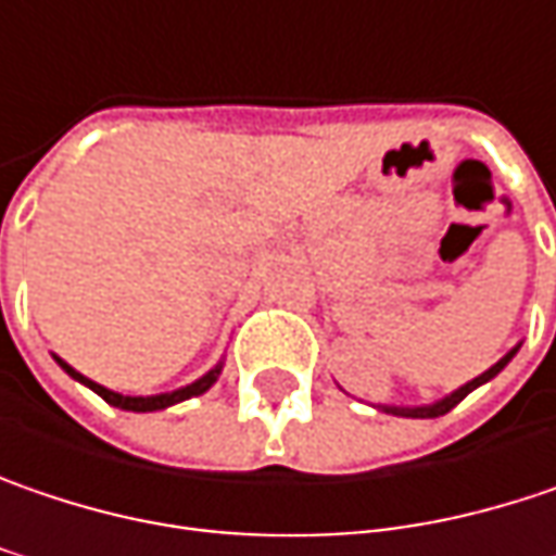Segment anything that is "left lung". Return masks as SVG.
Returning a JSON list of instances; mask_svg holds the SVG:
<instances>
[{"mask_svg":"<svg viewBox=\"0 0 556 556\" xmlns=\"http://www.w3.org/2000/svg\"><path fill=\"white\" fill-rule=\"evenodd\" d=\"M516 352H519V345H513V349L506 352L504 358H501L497 365H491V368H488L484 375L472 377L469 383H463L459 390H453L450 396H443V400L431 403V406H377V408H380V412H390V415H403V418H441V415H446V412H450L453 406H459V403H463V400H466V396H469L472 390H478L481 383H488V380H494V377L501 375V371H504L506 365H509V358H513Z\"/></svg>","mask_w":556,"mask_h":556,"instance_id":"8db88e82","label":"left lung"}]
</instances>
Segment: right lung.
<instances>
[{"label": "right lung", "mask_w": 556, "mask_h": 556, "mask_svg": "<svg viewBox=\"0 0 556 556\" xmlns=\"http://www.w3.org/2000/svg\"><path fill=\"white\" fill-rule=\"evenodd\" d=\"M55 358V365L65 371L68 377H75L78 383H84V387H90L97 396H103L110 406L115 408H125V412H160V408H169L176 406V403H181V400H191V396H201V393H207L213 383H216V377H219V371H223V362L216 365V368H211L204 377H198L194 383H188V387H179V390H173V393H156V396H122V393H115V390H110V387H103V383H97V380H90V377H84L81 371H75L68 362H62L59 355H52Z\"/></svg>", "instance_id": "add662e5"}]
</instances>
